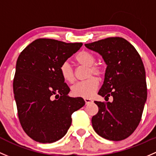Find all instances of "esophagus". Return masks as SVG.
Masks as SVG:
<instances>
[{
  "label": "esophagus",
  "mask_w": 156,
  "mask_h": 156,
  "mask_svg": "<svg viewBox=\"0 0 156 156\" xmlns=\"http://www.w3.org/2000/svg\"><path fill=\"white\" fill-rule=\"evenodd\" d=\"M84 101H85V102H86V104H90V103L92 102V100H91V98H85Z\"/></svg>",
  "instance_id": "1"
}]
</instances>
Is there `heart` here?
Wrapping results in <instances>:
<instances>
[{
  "label": "heart",
  "instance_id": "heart-1",
  "mask_svg": "<svg viewBox=\"0 0 156 156\" xmlns=\"http://www.w3.org/2000/svg\"><path fill=\"white\" fill-rule=\"evenodd\" d=\"M77 64L88 67L87 76L94 74L96 76H101L103 69L100 65H95L96 58L91 52L83 50L80 52L75 57ZM61 76L66 83H73L75 81V73L73 68L68 62H64L60 67ZM98 80L97 78L91 76L84 81L79 82L72 86L71 93L76 97L89 98L92 95L98 87Z\"/></svg>",
  "mask_w": 156,
  "mask_h": 156
}]
</instances>
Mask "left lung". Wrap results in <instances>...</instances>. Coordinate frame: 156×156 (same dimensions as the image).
I'll return each instance as SVG.
<instances>
[{
	"instance_id": "1",
	"label": "left lung",
	"mask_w": 156,
	"mask_h": 156,
	"mask_svg": "<svg viewBox=\"0 0 156 156\" xmlns=\"http://www.w3.org/2000/svg\"><path fill=\"white\" fill-rule=\"evenodd\" d=\"M102 56L107 65L98 94L112 102L94 101L98 113L91 119L101 137L119 141L129 137L140 122L147 101L146 72L135 48L126 39L109 37L85 44Z\"/></svg>"
}]
</instances>
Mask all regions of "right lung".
Returning <instances> with one entry per match:
<instances>
[{"mask_svg": "<svg viewBox=\"0 0 156 156\" xmlns=\"http://www.w3.org/2000/svg\"><path fill=\"white\" fill-rule=\"evenodd\" d=\"M83 46L52 39H37L19 55L13 92L21 126L34 140L55 142L66 134L71 115L85 105L80 97L68 96L70 88L60 67Z\"/></svg>", "mask_w": 156, "mask_h": 156, "instance_id": "1", "label": "right lung"}]
</instances>
